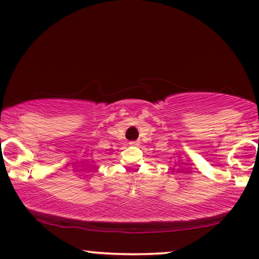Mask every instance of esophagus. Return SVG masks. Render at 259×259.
Wrapping results in <instances>:
<instances>
[{
  "label": "esophagus",
  "instance_id": "esophagus-1",
  "mask_svg": "<svg viewBox=\"0 0 259 259\" xmlns=\"http://www.w3.org/2000/svg\"><path fill=\"white\" fill-rule=\"evenodd\" d=\"M130 145H132V146H135V147H137V146H139V145H140V142H139V141H132V142H130Z\"/></svg>",
  "mask_w": 259,
  "mask_h": 259
}]
</instances>
